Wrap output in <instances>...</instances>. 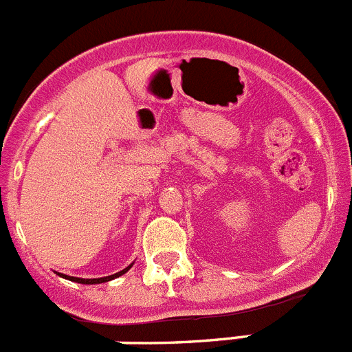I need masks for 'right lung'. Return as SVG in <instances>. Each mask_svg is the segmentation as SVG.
Masks as SVG:
<instances>
[{"instance_id":"1","label":"right lung","mask_w":352,"mask_h":352,"mask_svg":"<svg viewBox=\"0 0 352 352\" xmlns=\"http://www.w3.org/2000/svg\"><path fill=\"white\" fill-rule=\"evenodd\" d=\"M131 265H128L126 269H123V271L116 272V274H111V276H106V278H94V280H83V278H72V276H64V278H67V280L71 281H76V283H83V285H97V283H106V281H111L114 280V278H118V276L124 274V272L130 269ZM62 276V274H60Z\"/></svg>"}]
</instances>
